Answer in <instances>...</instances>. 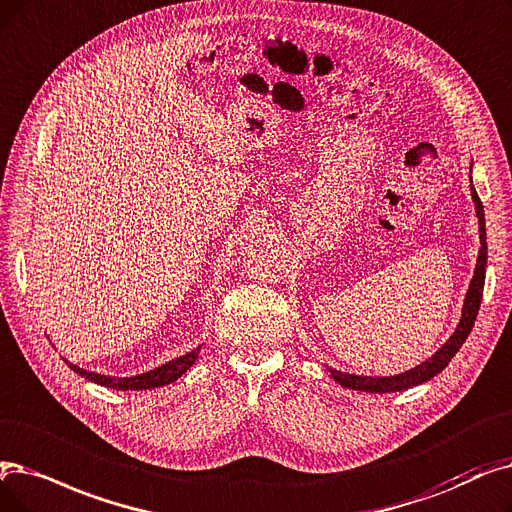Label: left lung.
<instances>
[{"label": "left lung", "instance_id": "obj_1", "mask_svg": "<svg viewBox=\"0 0 512 512\" xmlns=\"http://www.w3.org/2000/svg\"><path fill=\"white\" fill-rule=\"evenodd\" d=\"M471 196L475 203L477 219H479V240H481V249L477 255V265H475V276L469 284V291H466L464 305H462V318L454 330V335L443 343L427 362L418 364L416 368H410L402 374L395 376H358V374H349L341 370H332L326 366L332 379H335L341 387L355 389V391H366V393H391V391H404L410 387H416L420 383H427L433 379L435 374H439L443 368L450 364V360L456 355V351L462 347V343L469 337V332L473 330V324L477 320V311L481 305L483 297V284H485V265H487V242H485V215H483V205L477 196V190L471 180Z\"/></svg>", "mask_w": 512, "mask_h": 512}]
</instances>
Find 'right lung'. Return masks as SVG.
<instances>
[{
    "instance_id": "1",
    "label": "right lung",
    "mask_w": 512,
    "mask_h": 512,
    "mask_svg": "<svg viewBox=\"0 0 512 512\" xmlns=\"http://www.w3.org/2000/svg\"><path fill=\"white\" fill-rule=\"evenodd\" d=\"M198 351H201V345H198L196 349L188 351L186 355H180V358H175L159 368L154 370H148L144 374H136V376H106V374H96V372H90V370H83L71 362H66L71 366L73 372H77L79 376H83V379L92 381V383H98L102 387H108V389H117V391H146V389H154V387H163V385H169L173 381L180 379V376L192 368V364L196 362L198 358Z\"/></svg>"
}]
</instances>
